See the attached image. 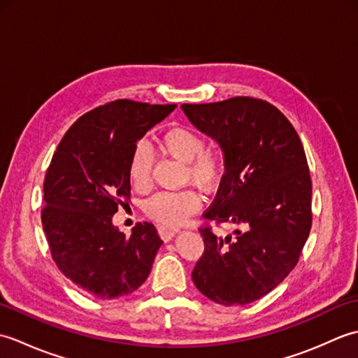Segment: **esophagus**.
I'll return each instance as SVG.
<instances>
[{
	"mask_svg": "<svg viewBox=\"0 0 358 358\" xmlns=\"http://www.w3.org/2000/svg\"><path fill=\"white\" fill-rule=\"evenodd\" d=\"M178 231H180L178 227H171V226H164V224L158 226V234H159V237H162L164 241H169V240H172V238H173V235L177 234Z\"/></svg>",
	"mask_w": 358,
	"mask_h": 358,
	"instance_id": "34e87169",
	"label": "esophagus"
}]
</instances>
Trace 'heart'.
<instances>
[{"label": "heart", "instance_id": "1", "mask_svg": "<svg viewBox=\"0 0 358 358\" xmlns=\"http://www.w3.org/2000/svg\"><path fill=\"white\" fill-rule=\"evenodd\" d=\"M158 148L164 155L185 163V178L206 191H214L224 177V158L217 150L206 149L204 136L186 126H173L162 134ZM129 180L136 189L150 185L152 157L143 144H136L129 158ZM200 195L186 189L180 192H158L144 204L146 214L167 226L185 223L200 208Z\"/></svg>", "mask_w": 358, "mask_h": 358}]
</instances>
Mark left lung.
Listing matches in <instances>:
<instances>
[{
    "instance_id": "8db88e82",
    "label": "left lung",
    "mask_w": 358,
    "mask_h": 358,
    "mask_svg": "<svg viewBox=\"0 0 358 358\" xmlns=\"http://www.w3.org/2000/svg\"><path fill=\"white\" fill-rule=\"evenodd\" d=\"M181 109L224 154V177L204 218L243 227L224 238L200 227L204 252L192 280L218 305H248L289 275L309 237L313 181L305 149L283 113L258 98Z\"/></svg>"
}]
</instances>
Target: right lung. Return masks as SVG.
I'll use <instances>...</instances> for the list:
<instances>
[{
  "instance_id": "1",
  "label": "right lung",
  "mask_w": 358,
  "mask_h": 358,
  "mask_svg": "<svg viewBox=\"0 0 358 358\" xmlns=\"http://www.w3.org/2000/svg\"><path fill=\"white\" fill-rule=\"evenodd\" d=\"M175 104L117 100L80 117L59 141L44 178L43 229L58 269L81 291L112 300L138 289L163 245L152 223L131 237L112 224L131 200L129 158L136 141Z\"/></svg>"
}]
</instances>
